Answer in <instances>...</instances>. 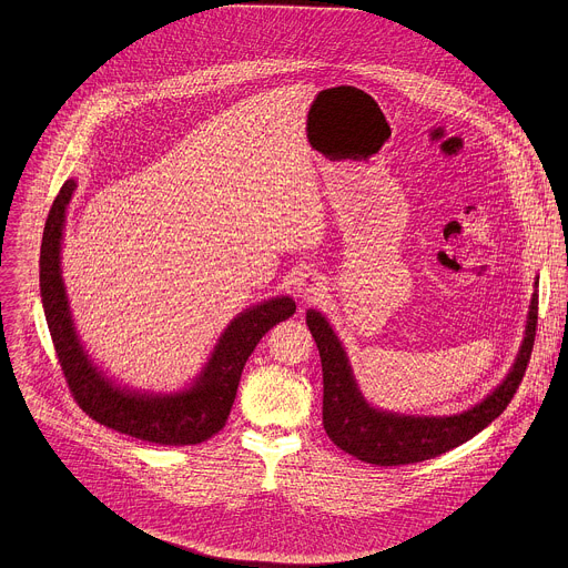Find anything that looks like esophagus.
Segmentation results:
<instances>
[{"mask_svg": "<svg viewBox=\"0 0 568 568\" xmlns=\"http://www.w3.org/2000/svg\"><path fill=\"white\" fill-rule=\"evenodd\" d=\"M320 291H322V286H320V282L315 280V277H311V275H304L302 280H297L295 282V293H297V297H302V300H315L317 295H320Z\"/></svg>", "mask_w": 568, "mask_h": 568, "instance_id": "1", "label": "esophagus"}]
</instances>
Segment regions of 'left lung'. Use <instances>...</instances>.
<instances>
[{
  "label": "left lung",
  "mask_w": 568,
  "mask_h": 568,
  "mask_svg": "<svg viewBox=\"0 0 568 568\" xmlns=\"http://www.w3.org/2000/svg\"><path fill=\"white\" fill-rule=\"evenodd\" d=\"M306 324L322 356L324 428L327 437L341 450L361 462L374 466H405L433 459L473 439L511 403L527 372L536 341L538 293L531 300L527 336L507 378L481 405L450 417H410L372 408L356 389L345 352L332 327L315 311H308Z\"/></svg>",
  "instance_id": "left-lung-1"
}]
</instances>
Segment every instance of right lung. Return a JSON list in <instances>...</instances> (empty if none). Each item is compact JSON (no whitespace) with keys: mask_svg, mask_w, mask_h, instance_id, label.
Listing matches in <instances>:
<instances>
[{"mask_svg":"<svg viewBox=\"0 0 568 568\" xmlns=\"http://www.w3.org/2000/svg\"><path fill=\"white\" fill-rule=\"evenodd\" d=\"M74 190L77 183L72 179L65 181L50 207L39 257V284L52 343L77 405L91 419L142 442L160 446L207 442L230 417L246 358L273 325L295 315V302L275 297L241 313L221 336L201 378L187 392L140 396L111 385L89 363L79 343L61 277V236Z\"/></svg>","mask_w":568,"mask_h":568,"instance_id":"1","label":"right lung"}]
</instances>
